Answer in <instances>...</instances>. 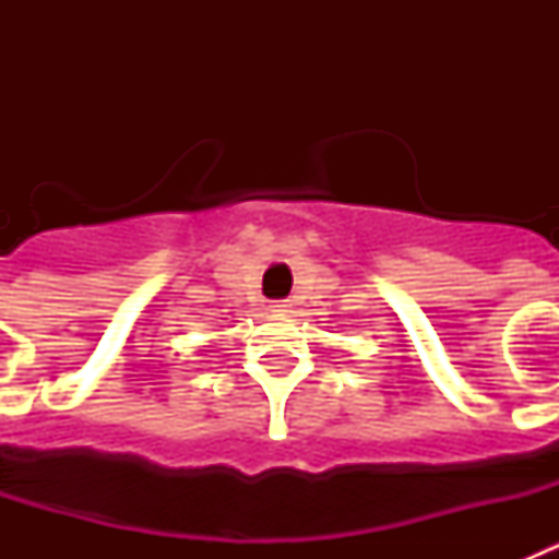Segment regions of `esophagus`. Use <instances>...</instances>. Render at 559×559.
I'll return each instance as SVG.
<instances>
[{
    "instance_id": "34e87169",
    "label": "esophagus",
    "mask_w": 559,
    "mask_h": 559,
    "mask_svg": "<svg viewBox=\"0 0 559 559\" xmlns=\"http://www.w3.org/2000/svg\"><path fill=\"white\" fill-rule=\"evenodd\" d=\"M290 308H294V302H290V299H280V302L271 305V310H274V313H290Z\"/></svg>"
}]
</instances>
